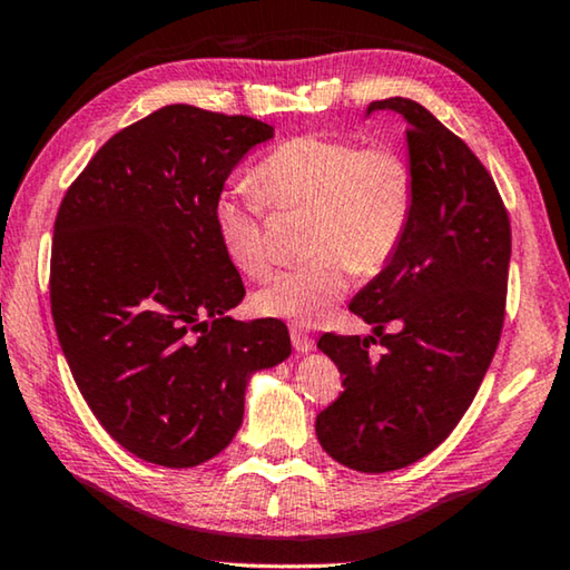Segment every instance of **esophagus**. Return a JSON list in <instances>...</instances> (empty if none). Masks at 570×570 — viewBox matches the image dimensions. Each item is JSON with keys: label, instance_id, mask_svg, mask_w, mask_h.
<instances>
[{"label": "esophagus", "instance_id": "obj_1", "mask_svg": "<svg viewBox=\"0 0 570 570\" xmlns=\"http://www.w3.org/2000/svg\"><path fill=\"white\" fill-rule=\"evenodd\" d=\"M291 340H293V346L298 354H308L313 350V340L305 332H301V328H293Z\"/></svg>", "mask_w": 570, "mask_h": 570}]
</instances>
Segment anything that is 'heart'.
I'll return each instance as SVG.
<instances>
[{"instance_id": "1", "label": "heart", "mask_w": 570, "mask_h": 570, "mask_svg": "<svg viewBox=\"0 0 570 570\" xmlns=\"http://www.w3.org/2000/svg\"><path fill=\"white\" fill-rule=\"evenodd\" d=\"M257 185L279 210L308 208L301 267L279 272L254 295L267 318L316 326L332 316L350 287L352 267L377 272L399 249L414 208V179L393 148H362L334 136L279 144L257 169ZM213 226L226 259L246 277L269 267L265 200L249 183H234L213 205Z\"/></svg>"}]
</instances>
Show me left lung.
Returning a JSON list of instances; mask_svg holds the SVG:
<instances>
[{
	"label": "left lung",
	"mask_w": 570,
	"mask_h": 570,
	"mask_svg": "<svg viewBox=\"0 0 570 570\" xmlns=\"http://www.w3.org/2000/svg\"><path fill=\"white\" fill-rule=\"evenodd\" d=\"M377 110L406 120L414 208L399 249L350 303L373 332L318 340L344 393L316 436L360 473L416 463L463 419L497 352L511 257L504 203L475 154L414 100H377L367 115ZM375 335L381 358L366 352Z\"/></svg>",
	"instance_id": "8db88e82"
}]
</instances>
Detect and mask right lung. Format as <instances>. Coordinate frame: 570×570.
<instances>
[{
	"label": "right lung",
	"instance_id": "1",
	"mask_svg": "<svg viewBox=\"0 0 570 570\" xmlns=\"http://www.w3.org/2000/svg\"><path fill=\"white\" fill-rule=\"evenodd\" d=\"M275 128L169 105L115 134L53 226L51 311L79 393L146 463L193 468L226 450L246 385L291 357L277 318L234 321L244 283L213 205Z\"/></svg>",
	"mask_w": 570,
	"mask_h": 570
}]
</instances>
